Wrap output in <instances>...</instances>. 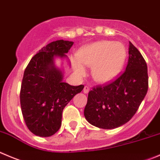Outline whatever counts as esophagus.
Returning <instances> with one entry per match:
<instances>
[{"mask_svg": "<svg viewBox=\"0 0 160 160\" xmlns=\"http://www.w3.org/2000/svg\"><path fill=\"white\" fill-rule=\"evenodd\" d=\"M89 91H90L89 87L85 86L84 88H83V93H84V94H88V93L89 92Z\"/></svg>", "mask_w": 160, "mask_h": 160, "instance_id": "34e87169", "label": "esophagus"}]
</instances>
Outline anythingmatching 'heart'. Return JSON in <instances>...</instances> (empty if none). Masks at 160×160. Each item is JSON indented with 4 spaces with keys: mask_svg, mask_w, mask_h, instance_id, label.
<instances>
[{
    "mask_svg": "<svg viewBox=\"0 0 160 160\" xmlns=\"http://www.w3.org/2000/svg\"><path fill=\"white\" fill-rule=\"evenodd\" d=\"M126 55V48L122 43L98 41L77 52L79 62H74L73 69L77 76L83 77L86 72L83 65L92 67L93 78L98 83H106L121 72Z\"/></svg>",
    "mask_w": 160,
    "mask_h": 160,
    "instance_id": "heart-1",
    "label": "heart"
}]
</instances>
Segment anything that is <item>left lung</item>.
Masks as SVG:
<instances>
[{
  "instance_id": "8db88e82",
  "label": "left lung",
  "mask_w": 160,
  "mask_h": 160,
  "mask_svg": "<svg viewBox=\"0 0 160 160\" xmlns=\"http://www.w3.org/2000/svg\"><path fill=\"white\" fill-rule=\"evenodd\" d=\"M148 88L147 64L129 42V58L124 72L115 80L88 93L84 116L102 129H114L128 123L138 109Z\"/></svg>"
}]
</instances>
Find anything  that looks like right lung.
<instances>
[{"label": "right lung", "mask_w": 160, "mask_h": 160, "mask_svg": "<svg viewBox=\"0 0 160 160\" xmlns=\"http://www.w3.org/2000/svg\"><path fill=\"white\" fill-rule=\"evenodd\" d=\"M72 41H53L41 48L28 64L20 91L22 113L28 129L40 137H50L59 130L65 107L83 85L63 82L64 72L55 58H67Z\"/></svg>", "instance_id": "obj_1"}]
</instances>
